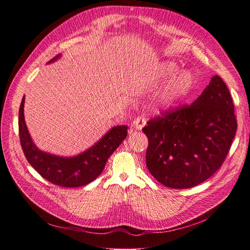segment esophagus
<instances>
[{
    "label": "esophagus",
    "mask_w": 250,
    "mask_h": 250,
    "mask_svg": "<svg viewBox=\"0 0 250 250\" xmlns=\"http://www.w3.org/2000/svg\"><path fill=\"white\" fill-rule=\"evenodd\" d=\"M146 121L147 120L144 116H138V117H136L134 121H133V126H135L136 130H142L145 125H146Z\"/></svg>",
    "instance_id": "1"
}]
</instances>
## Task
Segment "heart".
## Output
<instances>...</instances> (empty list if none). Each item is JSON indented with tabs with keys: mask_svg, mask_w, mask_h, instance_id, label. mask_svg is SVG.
Segmentation results:
<instances>
[{
	"mask_svg": "<svg viewBox=\"0 0 250 250\" xmlns=\"http://www.w3.org/2000/svg\"><path fill=\"white\" fill-rule=\"evenodd\" d=\"M179 71V66L173 62H165L160 66L158 72V79L168 81L173 78ZM194 85V75L189 71H182L176 78H173L168 83L161 94V99L165 104H171L178 99L185 96Z\"/></svg>",
	"mask_w": 250,
	"mask_h": 250,
	"instance_id": "b5f03b06",
	"label": "heart"
}]
</instances>
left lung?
I'll return each instance as SVG.
<instances>
[{"label": "left lung", "instance_id": "left-lung-1", "mask_svg": "<svg viewBox=\"0 0 250 250\" xmlns=\"http://www.w3.org/2000/svg\"><path fill=\"white\" fill-rule=\"evenodd\" d=\"M161 114L143 127L150 173L171 188L205 182L223 165L237 129L228 87L214 75L193 103Z\"/></svg>", "mask_w": 250, "mask_h": 250}]
</instances>
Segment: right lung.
Returning a JSON list of instances; mask_svg holds the SVG:
<instances>
[{
  "label": "right lung",
  "mask_w": 250,
  "mask_h": 250,
  "mask_svg": "<svg viewBox=\"0 0 250 250\" xmlns=\"http://www.w3.org/2000/svg\"><path fill=\"white\" fill-rule=\"evenodd\" d=\"M53 57L49 62L59 59ZM24 97L19 109L20 144L28 163L43 179L62 188H79L94 181L101 175L111 154L118 148L127 134L126 125L109 130L95 146L73 158H62L40 151L32 142L24 120Z\"/></svg>",
  "instance_id": "add662e5"
}]
</instances>
